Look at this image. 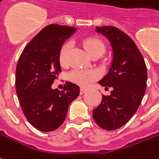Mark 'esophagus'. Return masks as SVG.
<instances>
[{"label":"esophagus","instance_id":"esophagus-1","mask_svg":"<svg viewBox=\"0 0 159 159\" xmlns=\"http://www.w3.org/2000/svg\"><path fill=\"white\" fill-rule=\"evenodd\" d=\"M86 91H87L86 89H84V88H81V89H80V95H83L84 93H86Z\"/></svg>","mask_w":159,"mask_h":159}]
</instances>
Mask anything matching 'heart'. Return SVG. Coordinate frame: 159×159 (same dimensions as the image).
I'll list each match as a JSON object with an SVG mask.
<instances>
[{
    "instance_id": "b5f03b06",
    "label": "heart",
    "mask_w": 159,
    "mask_h": 159,
    "mask_svg": "<svg viewBox=\"0 0 159 159\" xmlns=\"http://www.w3.org/2000/svg\"><path fill=\"white\" fill-rule=\"evenodd\" d=\"M83 45L87 53L90 56L93 53H100L101 55L105 51V45L101 39L97 38H88L84 39ZM72 50V43L68 41L62 45L59 52V60L62 65L66 66L70 63V55ZM100 76V74L95 70H74L70 74V79L73 83L83 87L89 86L93 82Z\"/></svg>"
}]
</instances>
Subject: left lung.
Returning a JSON list of instances; mask_svg holds the SVG:
<instances>
[{
    "mask_svg": "<svg viewBox=\"0 0 159 159\" xmlns=\"http://www.w3.org/2000/svg\"><path fill=\"white\" fill-rule=\"evenodd\" d=\"M95 32L107 38L113 52L109 70L98 83L113 90L110 95H102L93 118L100 127L113 131L129 121L139 108L145 93L147 70L137 45L126 33L112 25L97 26Z\"/></svg>",
    "mask_w": 159,
    "mask_h": 159,
    "instance_id": "obj_1",
    "label": "left lung"
}]
</instances>
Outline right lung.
I'll use <instances>...</instances> for the list:
<instances>
[{
	"label": "right lung",
	"mask_w": 159,
	"mask_h": 159,
	"mask_svg": "<svg viewBox=\"0 0 159 159\" xmlns=\"http://www.w3.org/2000/svg\"><path fill=\"white\" fill-rule=\"evenodd\" d=\"M76 29L68 25L45 26L27 44L18 61V99L25 118L41 132L57 129L66 118L70 104L79 95V86L70 82L64 90L52 89L61 71V47Z\"/></svg>",
	"instance_id": "1"
}]
</instances>
